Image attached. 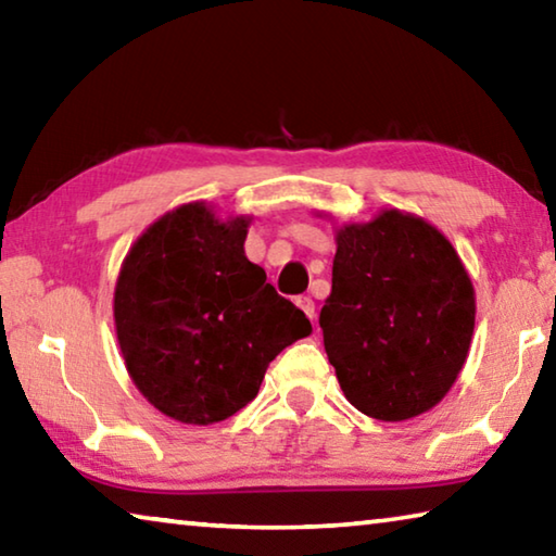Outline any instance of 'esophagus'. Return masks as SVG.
<instances>
[{
    "label": "esophagus",
    "mask_w": 556,
    "mask_h": 556,
    "mask_svg": "<svg viewBox=\"0 0 556 556\" xmlns=\"http://www.w3.org/2000/svg\"><path fill=\"white\" fill-rule=\"evenodd\" d=\"M296 306L314 321V318H316V304H314L312 296H299L296 299Z\"/></svg>",
    "instance_id": "esophagus-1"
}]
</instances>
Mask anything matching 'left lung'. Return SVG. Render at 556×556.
Masks as SVG:
<instances>
[{
  "mask_svg": "<svg viewBox=\"0 0 556 556\" xmlns=\"http://www.w3.org/2000/svg\"><path fill=\"white\" fill-rule=\"evenodd\" d=\"M345 400L404 421L446 397L476 326V291L454 244L397 208L336 228L333 287L318 316Z\"/></svg>",
  "mask_w": 556,
  "mask_h": 556,
  "instance_id": "1",
  "label": "left lung"
}]
</instances>
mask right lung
I'll use <instances>...</instances> for the list:
<instances>
[{"instance_id":"add662e5","label":"right lung","mask_w":556,"mask_h":556,"mask_svg":"<svg viewBox=\"0 0 556 556\" xmlns=\"http://www.w3.org/2000/svg\"><path fill=\"white\" fill-rule=\"evenodd\" d=\"M252 218L205 201L164 213L131 244L115 285V331L149 404L208 427L257 397L269 363L312 333L301 308L244 257Z\"/></svg>"}]
</instances>
